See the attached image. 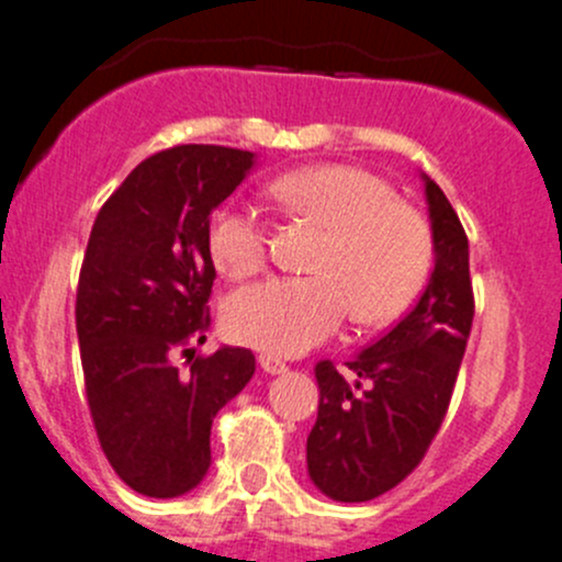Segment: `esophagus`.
Returning <instances> with one entry per match:
<instances>
[{"label":"esophagus","instance_id":"obj_1","mask_svg":"<svg viewBox=\"0 0 562 562\" xmlns=\"http://www.w3.org/2000/svg\"><path fill=\"white\" fill-rule=\"evenodd\" d=\"M258 364H260V370L269 372V375H282V372H288L285 361L277 359V356H269V353H260Z\"/></svg>","mask_w":562,"mask_h":562}]
</instances>
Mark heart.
Returning a JSON list of instances; mask_svg holds the SVG:
<instances>
[{"mask_svg":"<svg viewBox=\"0 0 562 562\" xmlns=\"http://www.w3.org/2000/svg\"><path fill=\"white\" fill-rule=\"evenodd\" d=\"M282 212L321 225L317 274L271 277L225 302V328L236 342L269 356H299L342 328L350 313L367 326L396 321L432 269L427 220L381 176L356 166H310L271 181ZM212 263L228 280L258 274L269 260V231L255 209L223 203L206 228Z\"/></svg>","mask_w":562,"mask_h":562,"instance_id":"1","label":"heart"}]
</instances>
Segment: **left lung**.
<instances>
[{"label":"left lung","instance_id":"left-lung-1","mask_svg":"<svg viewBox=\"0 0 562 562\" xmlns=\"http://www.w3.org/2000/svg\"><path fill=\"white\" fill-rule=\"evenodd\" d=\"M435 269L416 307L342 375L317 361V422L307 438V473L326 497L364 503L416 470L449 411L473 326L470 249L449 198L429 176Z\"/></svg>","mask_w":562,"mask_h":562}]
</instances>
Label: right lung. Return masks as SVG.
Segmentation results:
<instances>
[{"mask_svg":"<svg viewBox=\"0 0 562 562\" xmlns=\"http://www.w3.org/2000/svg\"><path fill=\"white\" fill-rule=\"evenodd\" d=\"M252 151L184 144L146 157L100 209L76 293L89 413L130 490L179 497L212 464V422L255 356L206 342L214 271L209 214L252 171ZM188 356L181 373L172 359Z\"/></svg>","mask_w":562,"mask_h":562,"instance_id":"add662e5","label":"right lung"}]
</instances>
